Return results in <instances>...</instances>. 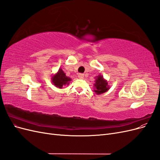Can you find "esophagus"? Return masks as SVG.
Listing matches in <instances>:
<instances>
[{"label":"esophagus","mask_w":160,"mask_h":160,"mask_svg":"<svg viewBox=\"0 0 160 160\" xmlns=\"http://www.w3.org/2000/svg\"><path fill=\"white\" fill-rule=\"evenodd\" d=\"M78 77H79V79H83L84 75L82 74V73H79V74H78Z\"/></svg>","instance_id":"34e87169"}]
</instances>
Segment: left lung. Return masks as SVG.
Here are the masks:
<instances>
[{"label": "left lung", "instance_id": "8db88e82", "mask_svg": "<svg viewBox=\"0 0 160 160\" xmlns=\"http://www.w3.org/2000/svg\"><path fill=\"white\" fill-rule=\"evenodd\" d=\"M94 83V91L97 95H101L107 92L110 86L108 84V81L103 78V76L99 75L95 77Z\"/></svg>", "mask_w": 160, "mask_h": 160}]
</instances>
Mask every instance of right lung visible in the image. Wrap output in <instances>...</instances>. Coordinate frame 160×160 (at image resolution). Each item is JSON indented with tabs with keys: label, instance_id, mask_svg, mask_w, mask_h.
I'll use <instances>...</instances> for the list:
<instances>
[{
	"label": "right lung",
	"instance_id": "right-lung-1",
	"mask_svg": "<svg viewBox=\"0 0 160 160\" xmlns=\"http://www.w3.org/2000/svg\"><path fill=\"white\" fill-rule=\"evenodd\" d=\"M71 79L70 77L66 76V74L61 68L59 69L55 75L51 77L52 83L54 85L56 88L61 89L62 87L65 85H69Z\"/></svg>",
	"mask_w": 160,
	"mask_h": 160
}]
</instances>
